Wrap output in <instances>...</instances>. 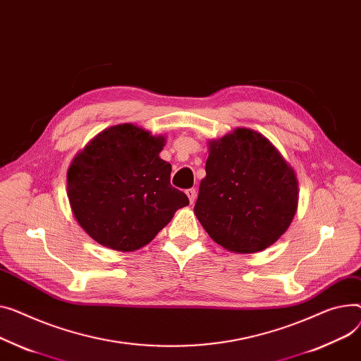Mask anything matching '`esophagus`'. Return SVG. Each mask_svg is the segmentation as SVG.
Instances as JSON below:
<instances>
[{"mask_svg":"<svg viewBox=\"0 0 361 361\" xmlns=\"http://www.w3.org/2000/svg\"><path fill=\"white\" fill-rule=\"evenodd\" d=\"M185 195H187V197H188L190 203L193 204V203H195V200H196V196H197V191H196V188H188V190H185Z\"/></svg>","mask_w":361,"mask_h":361,"instance_id":"esophagus-1","label":"esophagus"}]
</instances>
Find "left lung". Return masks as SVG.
I'll use <instances>...</instances> for the list:
<instances>
[{
	"instance_id": "left-lung-1",
	"label": "left lung",
	"mask_w": 361,
	"mask_h": 361,
	"mask_svg": "<svg viewBox=\"0 0 361 361\" xmlns=\"http://www.w3.org/2000/svg\"><path fill=\"white\" fill-rule=\"evenodd\" d=\"M298 206V180L269 139L236 129L210 142L195 213L214 243L250 254L274 244Z\"/></svg>"
}]
</instances>
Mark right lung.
<instances>
[{
	"mask_svg": "<svg viewBox=\"0 0 361 361\" xmlns=\"http://www.w3.org/2000/svg\"><path fill=\"white\" fill-rule=\"evenodd\" d=\"M164 137L125 123L95 136L68 170V197L81 228L117 251L147 245L188 204L159 158Z\"/></svg>",
	"mask_w": 361,
	"mask_h": 361,
	"instance_id": "obj_1",
	"label": "right lung"
}]
</instances>
